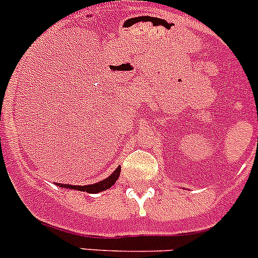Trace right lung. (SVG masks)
<instances>
[{"label": "right lung", "mask_w": 258, "mask_h": 258, "mask_svg": "<svg viewBox=\"0 0 258 258\" xmlns=\"http://www.w3.org/2000/svg\"><path fill=\"white\" fill-rule=\"evenodd\" d=\"M120 170L121 168L118 166L113 170V173L111 175H108L107 178H104L103 181H99L97 183L93 184H84V186H80V184H67V183H56L60 187L64 188H71V190H79V191H85L89 194H98L101 191L108 190L109 187H112L113 184L116 183V181L118 179V175H120Z\"/></svg>", "instance_id": "add662e5"}]
</instances>
